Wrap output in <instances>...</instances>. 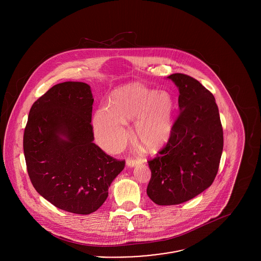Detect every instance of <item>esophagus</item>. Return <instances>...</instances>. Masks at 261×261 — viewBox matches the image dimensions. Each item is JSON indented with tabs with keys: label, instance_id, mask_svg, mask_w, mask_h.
<instances>
[{
	"label": "esophagus",
	"instance_id": "34e87169",
	"mask_svg": "<svg viewBox=\"0 0 261 261\" xmlns=\"http://www.w3.org/2000/svg\"><path fill=\"white\" fill-rule=\"evenodd\" d=\"M139 163H141V160L140 159H134V158H128L126 160V166L127 167H135L136 165H138Z\"/></svg>",
	"mask_w": 261,
	"mask_h": 261
}]
</instances>
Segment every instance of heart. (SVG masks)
<instances>
[{"instance_id": "obj_1", "label": "heart", "mask_w": 261, "mask_h": 261, "mask_svg": "<svg viewBox=\"0 0 261 261\" xmlns=\"http://www.w3.org/2000/svg\"><path fill=\"white\" fill-rule=\"evenodd\" d=\"M174 111V99L167 91L129 83L112 92L109 108L102 107L95 112L94 134L103 149L114 151L127 139L125 122L135 120L137 142L146 149H160L171 137Z\"/></svg>"}]
</instances>
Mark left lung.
I'll list each match as a JSON object with an SVG mask.
<instances>
[{"mask_svg": "<svg viewBox=\"0 0 261 261\" xmlns=\"http://www.w3.org/2000/svg\"><path fill=\"white\" fill-rule=\"evenodd\" d=\"M179 88L180 114L167 145L148 161L147 188L158 205L189 201L212 185L223 150V128L213 94L195 78L168 76Z\"/></svg>", "mask_w": 261, "mask_h": 261, "instance_id": "1", "label": "left lung"}]
</instances>
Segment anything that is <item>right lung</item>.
Returning a JSON list of instances; mask_svg holds the SVG:
<instances>
[{
    "instance_id": "obj_1",
    "label": "right lung",
    "mask_w": 261,
    "mask_h": 261,
    "mask_svg": "<svg viewBox=\"0 0 261 261\" xmlns=\"http://www.w3.org/2000/svg\"><path fill=\"white\" fill-rule=\"evenodd\" d=\"M93 100L84 82L54 85L33 103L23 140L35 190L55 207L82 215L105 203L125 164L93 143Z\"/></svg>"
}]
</instances>
